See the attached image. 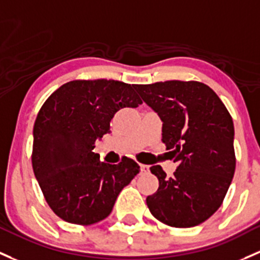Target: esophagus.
Here are the masks:
<instances>
[{
  "label": "esophagus",
  "instance_id": "obj_1",
  "mask_svg": "<svg viewBox=\"0 0 260 260\" xmlns=\"http://www.w3.org/2000/svg\"><path fill=\"white\" fill-rule=\"evenodd\" d=\"M141 171H142V173H147V172H149V166L141 165Z\"/></svg>",
  "mask_w": 260,
  "mask_h": 260
}]
</instances>
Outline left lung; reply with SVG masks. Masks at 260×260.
<instances>
[{"instance_id":"left-lung-1","label":"left lung","mask_w":260,"mask_h":260,"mask_svg":"<svg viewBox=\"0 0 260 260\" xmlns=\"http://www.w3.org/2000/svg\"><path fill=\"white\" fill-rule=\"evenodd\" d=\"M135 88L159 116L163 143L178 162L173 177L160 166L151 167L159 187L147 197V206L167 225H198L222 206L233 179V119L217 93L201 82L166 81Z\"/></svg>"}]
</instances>
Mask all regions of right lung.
Listing matches in <instances>:
<instances>
[{
	"label": "right lung",
	"mask_w": 260,
	"mask_h": 260,
	"mask_svg": "<svg viewBox=\"0 0 260 260\" xmlns=\"http://www.w3.org/2000/svg\"><path fill=\"white\" fill-rule=\"evenodd\" d=\"M135 87L113 80L71 81L38 112L34 173L48 206L66 222L89 225L107 218L121 190L139 173L131 158L108 165L93 152L95 141L111 132L116 112L142 103Z\"/></svg>",
	"instance_id": "obj_1"
}]
</instances>
